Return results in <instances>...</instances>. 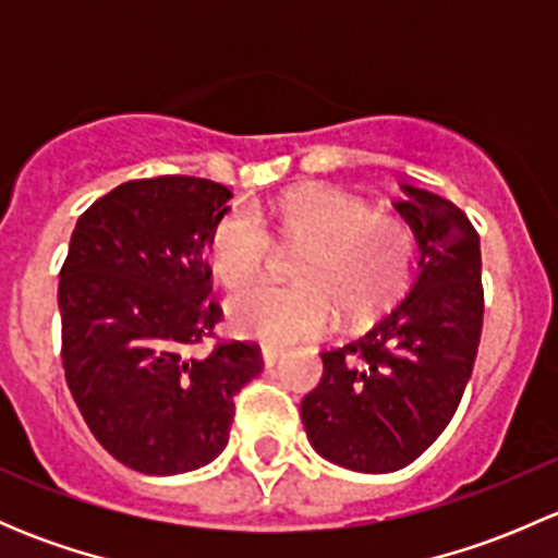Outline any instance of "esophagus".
Returning <instances> with one entry per match:
<instances>
[{
  "label": "esophagus",
  "mask_w": 558,
  "mask_h": 558,
  "mask_svg": "<svg viewBox=\"0 0 558 558\" xmlns=\"http://www.w3.org/2000/svg\"><path fill=\"white\" fill-rule=\"evenodd\" d=\"M262 356H264V367H278V364L286 359V351H280V348H272V345H264Z\"/></svg>",
  "instance_id": "1"
}]
</instances>
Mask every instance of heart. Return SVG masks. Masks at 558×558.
Here are the masks:
<instances>
[{
    "instance_id": "heart-1",
    "label": "heart",
    "mask_w": 558,
    "mask_h": 558,
    "mask_svg": "<svg viewBox=\"0 0 558 558\" xmlns=\"http://www.w3.org/2000/svg\"><path fill=\"white\" fill-rule=\"evenodd\" d=\"M302 251L296 283H262L229 302V318L269 345L318 340L348 324H373L402 300L413 280L418 234L402 216L375 213L340 189H305L264 210L234 205L207 234V262L227 289L256 280L275 256V240Z\"/></svg>"
}]
</instances>
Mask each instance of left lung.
Segmentation results:
<instances>
[{
  "mask_svg": "<svg viewBox=\"0 0 558 558\" xmlns=\"http://www.w3.org/2000/svg\"><path fill=\"white\" fill-rule=\"evenodd\" d=\"M397 210L418 234L410 294L359 340L320 353V384L302 399L307 440L356 472L418 459L453 418L483 329L481 240L446 196L404 185Z\"/></svg>",
  "mask_w": 558,
  "mask_h": 558,
  "instance_id": "8db88e82",
  "label": "left lung"
}]
</instances>
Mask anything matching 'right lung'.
I'll list each match as a JSON object with an SVG mask.
<instances>
[{
	"label": "right lung",
	"mask_w": 558,
	"mask_h": 558,
	"mask_svg": "<svg viewBox=\"0 0 558 558\" xmlns=\"http://www.w3.org/2000/svg\"><path fill=\"white\" fill-rule=\"evenodd\" d=\"M232 191L191 174L129 180L72 232L59 278L61 364L107 453L145 475H178L227 448L234 397L262 348L218 340L221 305L202 251Z\"/></svg>",
	"instance_id": "right-lung-1"
}]
</instances>
